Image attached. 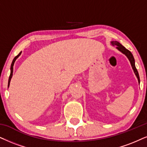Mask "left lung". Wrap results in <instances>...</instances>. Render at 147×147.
I'll use <instances>...</instances> for the list:
<instances>
[{"label": "left lung", "instance_id": "1", "mask_svg": "<svg viewBox=\"0 0 147 147\" xmlns=\"http://www.w3.org/2000/svg\"><path fill=\"white\" fill-rule=\"evenodd\" d=\"M111 43H112L113 45H117V49L118 50H119L120 51H121L123 54H125L126 56L127 57V58L129 59V62H130V63H131V66H132V68H133L134 71L135 75H136L137 78H138V82H139V83H140V77H139L138 70H137L136 68L135 60H134V58L132 53H131V52L129 51V50L126 49L125 47H123L121 44H120L119 42L117 41H112L111 42Z\"/></svg>", "mask_w": 147, "mask_h": 147}]
</instances>
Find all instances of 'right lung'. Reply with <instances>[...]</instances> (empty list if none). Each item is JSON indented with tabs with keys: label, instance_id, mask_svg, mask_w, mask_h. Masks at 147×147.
<instances>
[{
	"label": "right lung",
	"instance_id": "add662e5",
	"mask_svg": "<svg viewBox=\"0 0 147 147\" xmlns=\"http://www.w3.org/2000/svg\"><path fill=\"white\" fill-rule=\"evenodd\" d=\"M20 54H21V52H20V53L19 54H18V55H16V56L14 57V59H13V62H12V63H11V74H10V76H9V78L8 87L9 86V84H10L11 79V77H12V76H13V64H14V62H15V61L16 60V59L18 58V57L20 56Z\"/></svg>",
	"mask_w": 147,
	"mask_h": 147
}]
</instances>
